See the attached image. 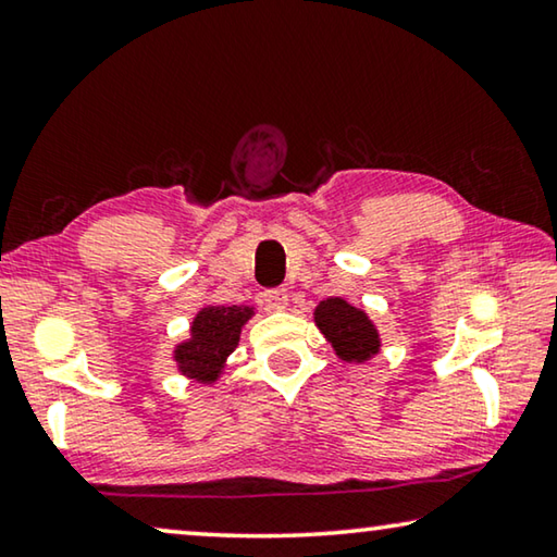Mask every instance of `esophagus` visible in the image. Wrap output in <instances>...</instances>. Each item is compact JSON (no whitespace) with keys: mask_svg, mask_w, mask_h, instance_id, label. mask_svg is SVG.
Returning a JSON list of instances; mask_svg holds the SVG:
<instances>
[{"mask_svg":"<svg viewBox=\"0 0 557 557\" xmlns=\"http://www.w3.org/2000/svg\"><path fill=\"white\" fill-rule=\"evenodd\" d=\"M262 302H264V307H268V310L282 312V310H287L289 295H287V289H280V287L277 289H264Z\"/></svg>","mask_w":557,"mask_h":557,"instance_id":"obj_1","label":"esophagus"}]
</instances>
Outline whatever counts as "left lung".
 I'll return each instance as SVG.
<instances>
[{"mask_svg": "<svg viewBox=\"0 0 557 557\" xmlns=\"http://www.w3.org/2000/svg\"><path fill=\"white\" fill-rule=\"evenodd\" d=\"M314 324L320 326L324 339L332 344L334 355L342 361H369L382 349V339L374 322L364 310H357L342 297L322 299L314 310Z\"/></svg>", "mask_w": 557, "mask_h": 557, "instance_id": "obj_1", "label": "left lung"}]
</instances>
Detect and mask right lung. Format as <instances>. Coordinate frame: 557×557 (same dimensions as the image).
I'll list each match as a JSON object with an SVG mask.
<instances>
[{
    "mask_svg": "<svg viewBox=\"0 0 557 557\" xmlns=\"http://www.w3.org/2000/svg\"><path fill=\"white\" fill-rule=\"evenodd\" d=\"M255 314L252 307L245 305H208L193 317L190 339L181 342L173 351L178 372L200 384L218 382L225 369L227 357L233 355L245 322Z\"/></svg>",
    "mask_w": 557,
    "mask_h": 557,
    "instance_id": "add662e5",
    "label": "right lung"
}]
</instances>
